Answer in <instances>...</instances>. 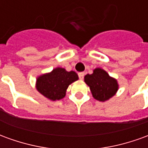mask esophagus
<instances>
[{
	"label": "esophagus",
	"instance_id": "34e87169",
	"mask_svg": "<svg viewBox=\"0 0 148 148\" xmlns=\"http://www.w3.org/2000/svg\"><path fill=\"white\" fill-rule=\"evenodd\" d=\"M84 75H85V74H84L83 72H80V73H78V77L80 78L81 80H82L84 78Z\"/></svg>",
	"mask_w": 148,
	"mask_h": 148
}]
</instances>
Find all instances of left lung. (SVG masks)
<instances>
[{
    "label": "left lung",
    "instance_id": "left-lung-1",
    "mask_svg": "<svg viewBox=\"0 0 148 148\" xmlns=\"http://www.w3.org/2000/svg\"><path fill=\"white\" fill-rule=\"evenodd\" d=\"M85 82L90 86L93 97L100 101L109 99L118 90L116 80L101 68L95 69L92 74H86Z\"/></svg>",
    "mask_w": 148,
    "mask_h": 148
}]
</instances>
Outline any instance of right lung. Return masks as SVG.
Segmentation results:
<instances>
[{"label": "right lung", "instance_id": "right-lung-1", "mask_svg": "<svg viewBox=\"0 0 148 148\" xmlns=\"http://www.w3.org/2000/svg\"><path fill=\"white\" fill-rule=\"evenodd\" d=\"M77 79L78 76L74 71L68 72L63 68L58 67L38 77L36 88L44 97L56 101L63 98L69 85Z\"/></svg>", "mask_w": 148, "mask_h": 148}]
</instances>
